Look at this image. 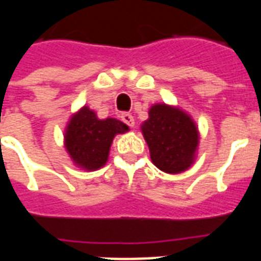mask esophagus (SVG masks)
Here are the masks:
<instances>
[{
	"mask_svg": "<svg viewBox=\"0 0 261 261\" xmlns=\"http://www.w3.org/2000/svg\"><path fill=\"white\" fill-rule=\"evenodd\" d=\"M122 120L124 123H126L127 126H130V127H134L135 124V120H134V116L130 114H123L122 115Z\"/></svg>",
	"mask_w": 261,
	"mask_h": 261,
	"instance_id": "34e87169",
	"label": "esophagus"
}]
</instances>
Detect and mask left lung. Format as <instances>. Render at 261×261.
<instances>
[{
  "label": "left lung",
  "instance_id": "1",
  "mask_svg": "<svg viewBox=\"0 0 261 261\" xmlns=\"http://www.w3.org/2000/svg\"><path fill=\"white\" fill-rule=\"evenodd\" d=\"M141 131L151 163L165 173H181L195 163L199 147L198 124L180 107L153 104Z\"/></svg>",
  "mask_w": 261,
  "mask_h": 261
}]
</instances>
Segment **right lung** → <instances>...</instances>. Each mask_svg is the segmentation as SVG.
I'll list each match as a JSON object with an SVG mask.
<instances>
[{
	"label": "right lung",
	"instance_id": "obj_1",
	"mask_svg": "<svg viewBox=\"0 0 261 261\" xmlns=\"http://www.w3.org/2000/svg\"><path fill=\"white\" fill-rule=\"evenodd\" d=\"M128 130V126L118 119H98L93 110L84 106L69 119L63 145L75 167L88 172L97 171L108 161L115 137Z\"/></svg>",
	"mask_w": 261,
	"mask_h": 261
}]
</instances>
